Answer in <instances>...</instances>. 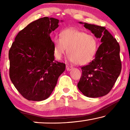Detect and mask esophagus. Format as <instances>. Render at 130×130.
I'll return each instance as SVG.
<instances>
[{"label": "esophagus", "instance_id": "esophagus-1", "mask_svg": "<svg viewBox=\"0 0 130 130\" xmlns=\"http://www.w3.org/2000/svg\"><path fill=\"white\" fill-rule=\"evenodd\" d=\"M72 69H73V67L71 66H69V65L66 66V70L67 71H70Z\"/></svg>", "mask_w": 130, "mask_h": 130}]
</instances>
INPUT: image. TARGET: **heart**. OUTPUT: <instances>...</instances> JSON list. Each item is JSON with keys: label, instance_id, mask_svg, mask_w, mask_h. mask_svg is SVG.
Segmentation results:
<instances>
[{"label": "heart", "instance_id": "1", "mask_svg": "<svg viewBox=\"0 0 130 130\" xmlns=\"http://www.w3.org/2000/svg\"><path fill=\"white\" fill-rule=\"evenodd\" d=\"M60 38L53 40L54 55L60 60L66 52L69 60L76 64L85 65L94 59L98 48V42L92 34L83 31L68 28L60 33Z\"/></svg>", "mask_w": 130, "mask_h": 130}]
</instances>
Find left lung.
<instances>
[{"label": "left lung", "mask_w": 130, "mask_h": 130, "mask_svg": "<svg viewBox=\"0 0 130 130\" xmlns=\"http://www.w3.org/2000/svg\"><path fill=\"white\" fill-rule=\"evenodd\" d=\"M100 38L102 44L95 59L82 67V74L77 84L82 93L89 98L106 95L112 88L121 71L120 47L116 39L104 26L79 22Z\"/></svg>", "instance_id": "1"}]
</instances>
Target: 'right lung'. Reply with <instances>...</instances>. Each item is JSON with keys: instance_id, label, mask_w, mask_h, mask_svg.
Segmentation results:
<instances>
[{"instance_id": "obj_1", "label": "right lung", "mask_w": 130, "mask_h": 130, "mask_svg": "<svg viewBox=\"0 0 130 130\" xmlns=\"http://www.w3.org/2000/svg\"><path fill=\"white\" fill-rule=\"evenodd\" d=\"M58 22L57 19L44 17L30 23L19 32L9 51L10 80L29 101L47 99L65 70V64L54 60L50 37Z\"/></svg>"}]
</instances>
